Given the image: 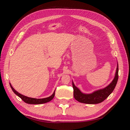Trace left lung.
<instances>
[{"instance_id": "1", "label": "left lung", "mask_w": 130, "mask_h": 130, "mask_svg": "<svg viewBox=\"0 0 130 130\" xmlns=\"http://www.w3.org/2000/svg\"><path fill=\"white\" fill-rule=\"evenodd\" d=\"M118 79V64L117 63L115 77L111 83L103 89L95 90L90 94L84 93L75 86L73 81L72 85L74 89V97L75 99L81 103L87 104H99L104 101L112 93L117 85Z\"/></svg>"}]
</instances>
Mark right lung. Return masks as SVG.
<instances>
[{
    "label": "right lung",
    "mask_w": 130,
    "mask_h": 130,
    "mask_svg": "<svg viewBox=\"0 0 130 130\" xmlns=\"http://www.w3.org/2000/svg\"><path fill=\"white\" fill-rule=\"evenodd\" d=\"M10 85L12 90H13V92L14 93V94H15L17 96H18L19 98H21L22 100L24 101L25 103L29 104H42L48 103V102L50 101L53 99L55 96V90L52 95L48 98H43V99H36V98H29L26 96L22 95V94L19 93L18 92H17L16 90L12 87V86L10 83Z\"/></svg>",
    "instance_id": "add662e5"
}]
</instances>
